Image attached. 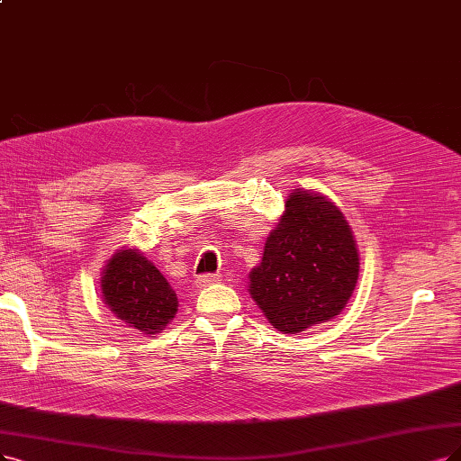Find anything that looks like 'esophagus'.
I'll use <instances>...</instances> for the list:
<instances>
[{
	"instance_id": "esophagus-1",
	"label": "esophagus",
	"mask_w": 461,
	"mask_h": 461,
	"mask_svg": "<svg viewBox=\"0 0 461 461\" xmlns=\"http://www.w3.org/2000/svg\"><path fill=\"white\" fill-rule=\"evenodd\" d=\"M220 281V276H212V274H204V276H199L197 279H195V285L199 286V288H203V286H209V285H214V283H218Z\"/></svg>"
}]
</instances>
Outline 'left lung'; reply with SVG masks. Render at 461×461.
I'll return each mask as SVG.
<instances>
[{
  "label": "left lung",
  "instance_id": "obj_1",
  "mask_svg": "<svg viewBox=\"0 0 461 461\" xmlns=\"http://www.w3.org/2000/svg\"><path fill=\"white\" fill-rule=\"evenodd\" d=\"M260 266L249 274L252 300L283 334L334 319L359 279V250L346 216L325 195H288Z\"/></svg>",
  "mask_w": 461,
  "mask_h": 461
}]
</instances>
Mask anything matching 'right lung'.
Listing matches in <instances>:
<instances>
[{"mask_svg": "<svg viewBox=\"0 0 461 461\" xmlns=\"http://www.w3.org/2000/svg\"><path fill=\"white\" fill-rule=\"evenodd\" d=\"M102 298L129 329L161 332L178 312V298L161 271L134 249L117 250L102 271Z\"/></svg>", "mask_w": 461, "mask_h": 461, "instance_id": "obj_1", "label": "right lung"}]
</instances>
